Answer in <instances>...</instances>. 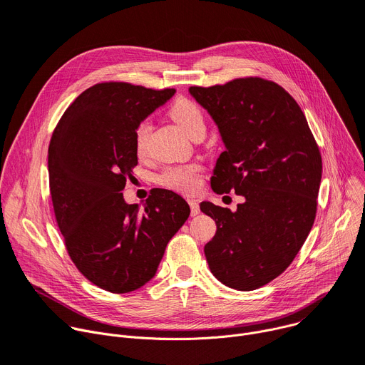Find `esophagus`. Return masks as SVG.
<instances>
[{
  "instance_id": "34e87169",
  "label": "esophagus",
  "mask_w": 365,
  "mask_h": 365,
  "mask_svg": "<svg viewBox=\"0 0 365 365\" xmlns=\"http://www.w3.org/2000/svg\"><path fill=\"white\" fill-rule=\"evenodd\" d=\"M188 205L191 207V216H197L200 213V206H198V201L194 198L188 200Z\"/></svg>"
}]
</instances>
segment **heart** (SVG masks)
I'll return each mask as SVG.
<instances>
[{
    "label": "heart",
    "mask_w": 365,
    "mask_h": 365,
    "mask_svg": "<svg viewBox=\"0 0 365 365\" xmlns=\"http://www.w3.org/2000/svg\"><path fill=\"white\" fill-rule=\"evenodd\" d=\"M168 114L173 118L174 123L188 136L198 130L205 129V117L198 106L185 97H177L170 108ZM150 133V126L148 121H140V123L135 129L133 135V143L135 150L138 155H143L148 146V139ZM200 167L197 164H187V165H175L170 167L165 171H162L159 175L155 177V181L162 185L175 191L181 192H194L198 185Z\"/></svg>",
    "instance_id": "b5f03b06"
}]
</instances>
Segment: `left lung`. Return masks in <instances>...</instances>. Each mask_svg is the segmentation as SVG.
Here are the masks:
<instances>
[{
  "label": "left lung",
  "mask_w": 365,
  "mask_h": 365,
  "mask_svg": "<svg viewBox=\"0 0 365 365\" xmlns=\"http://www.w3.org/2000/svg\"><path fill=\"white\" fill-rule=\"evenodd\" d=\"M188 91L212 115L226 148L213 170V191L245 198L235 212L200 205L217 226L205 247L209 268L230 289H259L293 262L313 226L319 148L296 100L272 81L237 78Z\"/></svg>",
  "instance_id": "8db88e82"
}]
</instances>
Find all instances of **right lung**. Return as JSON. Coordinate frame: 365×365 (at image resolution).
I'll return each instance as SVG.
<instances>
[{
	"instance_id": "1",
	"label": "right lung",
	"mask_w": 365,
	"mask_h": 365,
	"mask_svg": "<svg viewBox=\"0 0 365 365\" xmlns=\"http://www.w3.org/2000/svg\"><path fill=\"white\" fill-rule=\"evenodd\" d=\"M175 90L97 84L66 108L52 135L48 168L53 210L68 254L93 284L129 293L150 281L171 237L190 216L187 201L155 188L143 209L123 188L138 165L136 126Z\"/></svg>"
}]
</instances>
